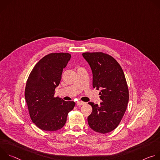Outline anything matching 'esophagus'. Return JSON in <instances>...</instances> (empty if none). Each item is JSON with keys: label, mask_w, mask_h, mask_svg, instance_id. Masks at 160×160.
<instances>
[{"label": "esophagus", "mask_w": 160, "mask_h": 160, "mask_svg": "<svg viewBox=\"0 0 160 160\" xmlns=\"http://www.w3.org/2000/svg\"><path fill=\"white\" fill-rule=\"evenodd\" d=\"M85 104V102H83V101H77V104L78 105V106H82V105H83V104Z\"/></svg>", "instance_id": "1"}]
</instances>
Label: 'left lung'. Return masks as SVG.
I'll return each instance as SVG.
<instances>
[{"instance_id": "left-lung-1", "label": "left lung", "mask_w": 160, "mask_h": 160, "mask_svg": "<svg viewBox=\"0 0 160 160\" xmlns=\"http://www.w3.org/2000/svg\"><path fill=\"white\" fill-rule=\"evenodd\" d=\"M83 57L92 72V86L101 89L100 105L90 102L92 113L88 117L89 127L95 132L106 133L115 130L120 123L128 102L129 92L121 66L109 54L85 52Z\"/></svg>"}]
</instances>
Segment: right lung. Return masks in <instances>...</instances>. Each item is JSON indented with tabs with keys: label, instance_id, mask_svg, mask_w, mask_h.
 <instances>
[{
	"label": "right lung",
	"instance_id": "obj_1",
	"mask_svg": "<svg viewBox=\"0 0 160 160\" xmlns=\"http://www.w3.org/2000/svg\"><path fill=\"white\" fill-rule=\"evenodd\" d=\"M71 54L51 53L34 66L27 82L25 100L32 122L41 130L55 131L65 125L68 114L75 106L73 101H65L54 97L55 88Z\"/></svg>",
	"mask_w": 160,
	"mask_h": 160
}]
</instances>
